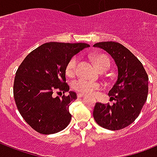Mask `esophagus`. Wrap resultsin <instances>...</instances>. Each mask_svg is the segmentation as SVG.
I'll return each mask as SVG.
<instances>
[{"instance_id": "34e87169", "label": "esophagus", "mask_w": 157, "mask_h": 157, "mask_svg": "<svg viewBox=\"0 0 157 157\" xmlns=\"http://www.w3.org/2000/svg\"><path fill=\"white\" fill-rule=\"evenodd\" d=\"M85 96V94H77V98H82V97H84Z\"/></svg>"}]
</instances>
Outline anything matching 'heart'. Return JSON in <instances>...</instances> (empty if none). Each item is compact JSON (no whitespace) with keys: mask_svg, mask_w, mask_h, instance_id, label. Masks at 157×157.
Here are the masks:
<instances>
[{"mask_svg":"<svg viewBox=\"0 0 157 157\" xmlns=\"http://www.w3.org/2000/svg\"><path fill=\"white\" fill-rule=\"evenodd\" d=\"M90 58L93 60L96 67L99 71H103L110 67L111 63H110V59H108L107 55L102 54H91ZM77 64H78L77 57H73L69 60L68 63H67L66 67H65V73L67 76L69 77H72L76 75ZM72 87L75 90L81 94H93L96 91L102 89V85L98 82L87 81L86 79L81 78L74 81L72 84Z\"/></svg>","mask_w":157,"mask_h":157,"instance_id":"1","label":"heart"}]
</instances>
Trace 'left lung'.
Masks as SVG:
<instances>
[{
    "label": "left lung",
    "mask_w": 157,
    "mask_h": 157,
    "mask_svg": "<svg viewBox=\"0 0 157 157\" xmlns=\"http://www.w3.org/2000/svg\"><path fill=\"white\" fill-rule=\"evenodd\" d=\"M107 51L118 68L117 81L108 95L115 103H96L94 118L101 127L119 130L133 123L140 114L148 94V76L143 64L127 48L118 42L104 41L94 45Z\"/></svg>",
    "instance_id": "obj_1"
}]
</instances>
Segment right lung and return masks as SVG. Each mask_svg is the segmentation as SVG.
Instances as JSON below:
<instances>
[{
    "instance_id": "1",
    "label": "right lung",
    "mask_w": 157,
    "mask_h": 157,
    "mask_svg": "<svg viewBox=\"0 0 157 157\" xmlns=\"http://www.w3.org/2000/svg\"><path fill=\"white\" fill-rule=\"evenodd\" d=\"M90 45L86 43L49 42L23 59L16 71L13 98L27 123L42 134H55L71 121L69 106L76 94L69 91L62 98L53 94L67 92L65 67L72 57Z\"/></svg>"
}]
</instances>
